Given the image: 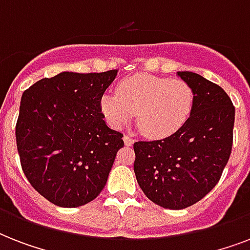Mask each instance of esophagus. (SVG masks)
Segmentation results:
<instances>
[{"label": "esophagus", "mask_w": 250, "mask_h": 250, "mask_svg": "<svg viewBox=\"0 0 250 250\" xmlns=\"http://www.w3.org/2000/svg\"><path fill=\"white\" fill-rule=\"evenodd\" d=\"M123 140H125V144L127 145V146H131V145L135 143V139H133L132 136H128V135H125V136L123 137Z\"/></svg>", "instance_id": "1"}]
</instances>
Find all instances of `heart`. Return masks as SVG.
I'll return each mask as SVG.
<instances>
[{"mask_svg": "<svg viewBox=\"0 0 250 250\" xmlns=\"http://www.w3.org/2000/svg\"><path fill=\"white\" fill-rule=\"evenodd\" d=\"M194 93L184 80L139 74L122 80L117 94L106 93L100 106L110 125L119 128L136 114L137 127L146 137L165 139L189 119Z\"/></svg>", "mask_w": 250, "mask_h": 250, "instance_id": "b5f03b06", "label": "heart"}]
</instances>
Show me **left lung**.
<instances>
[{
	"label": "left lung",
	"mask_w": 250,
	"mask_h": 250,
	"mask_svg": "<svg viewBox=\"0 0 250 250\" xmlns=\"http://www.w3.org/2000/svg\"><path fill=\"white\" fill-rule=\"evenodd\" d=\"M190 85L194 105L174 135L133 144V171L145 196L165 209L180 210L217 186L231 156L235 107L221 86L198 74L179 71Z\"/></svg>",
	"instance_id": "left-lung-1"
}]
</instances>
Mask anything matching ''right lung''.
Listing matches in <instances>:
<instances>
[{
	"mask_svg": "<svg viewBox=\"0 0 250 250\" xmlns=\"http://www.w3.org/2000/svg\"><path fill=\"white\" fill-rule=\"evenodd\" d=\"M117 70L61 72L21 96L15 125L23 172L35 189L61 208H78L104 189L123 133L107 127L100 101Z\"/></svg>",
	"mask_w": 250,
	"mask_h": 250,
	"instance_id": "1",
	"label": "right lung"
}]
</instances>
